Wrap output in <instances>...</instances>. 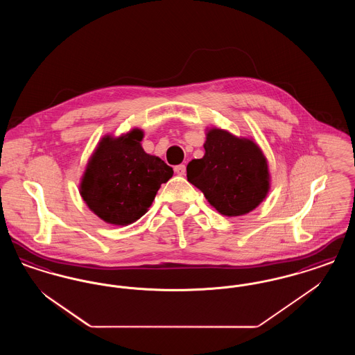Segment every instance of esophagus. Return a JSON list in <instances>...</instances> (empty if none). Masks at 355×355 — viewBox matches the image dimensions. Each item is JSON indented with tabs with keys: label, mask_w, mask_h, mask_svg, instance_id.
<instances>
[{
	"label": "esophagus",
	"mask_w": 355,
	"mask_h": 355,
	"mask_svg": "<svg viewBox=\"0 0 355 355\" xmlns=\"http://www.w3.org/2000/svg\"><path fill=\"white\" fill-rule=\"evenodd\" d=\"M174 171H175V174H178V175H185L186 166L185 165H177V166L174 168Z\"/></svg>",
	"instance_id": "1"
}]
</instances>
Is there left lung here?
I'll list each match as a JSON object with an SVG mask.
<instances>
[{"label": "left lung", "mask_w": 355, "mask_h": 355, "mask_svg": "<svg viewBox=\"0 0 355 355\" xmlns=\"http://www.w3.org/2000/svg\"><path fill=\"white\" fill-rule=\"evenodd\" d=\"M205 155L191 159L187 181L198 187L218 213L245 216L259 206L270 189L268 159L252 138L211 128L203 144Z\"/></svg>", "instance_id": "8db88e82"}]
</instances>
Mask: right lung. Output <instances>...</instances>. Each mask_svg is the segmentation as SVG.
<instances>
[{
    "label": "right lung",
    "mask_w": 355,
    "mask_h": 355,
    "mask_svg": "<svg viewBox=\"0 0 355 355\" xmlns=\"http://www.w3.org/2000/svg\"><path fill=\"white\" fill-rule=\"evenodd\" d=\"M142 138L144 132L137 128L119 137L106 135L89 158L80 194L107 223L126 226L139 220L173 175L159 157L145 153Z\"/></svg>",
    "instance_id": "1"
}]
</instances>
